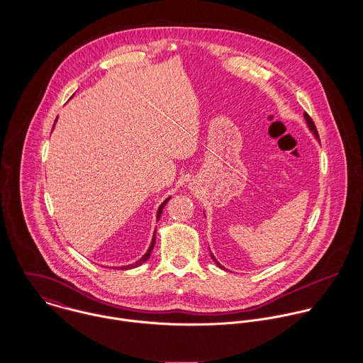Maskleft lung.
I'll return each instance as SVG.
<instances>
[{"mask_svg": "<svg viewBox=\"0 0 363 363\" xmlns=\"http://www.w3.org/2000/svg\"><path fill=\"white\" fill-rule=\"evenodd\" d=\"M303 116H305V120H306V124H308V127H309V130H311V133H313V134H314V137H315V138H317V140H318V133H317V128H315V125H314V123H313V120H311V116H309V114H308V113H305V114H303ZM318 141H320V140H318ZM211 257H212V259H213V261H215V262H216V265H218V267H219V268H223V267H222V265H220V264H219V262H218V261H216V259H215V257H213V255H212V253H211Z\"/></svg>", "mask_w": 363, "mask_h": 363, "instance_id": "8db88e82", "label": "left lung"}]
</instances>
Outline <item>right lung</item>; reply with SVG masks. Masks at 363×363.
I'll return each instance as SVG.
<instances>
[{
	"instance_id": "add662e5",
	"label": "right lung",
	"mask_w": 363,
	"mask_h": 363,
	"mask_svg": "<svg viewBox=\"0 0 363 363\" xmlns=\"http://www.w3.org/2000/svg\"><path fill=\"white\" fill-rule=\"evenodd\" d=\"M55 121H57V118H55ZM52 128H54V125H52ZM170 200V197L169 199H166L162 204H160V207L157 208V213H156V219L159 220V218H160V213H162V209L164 208L166 206V203ZM156 230L154 232V238H152V242H151V246H150V249L147 250V253L141 257V259H138V261H135V262H133V264H128V265H124V267H118L117 269H131V268H135V267H140L141 264H144L147 259H150V256H151V253H152V249H154V246H155V236Z\"/></svg>"
}]
</instances>
